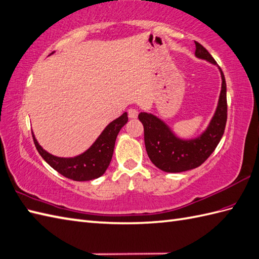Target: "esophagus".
I'll use <instances>...</instances> for the list:
<instances>
[{"label": "esophagus", "instance_id": "obj_1", "mask_svg": "<svg viewBox=\"0 0 259 259\" xmlns=\"http://www.w3.org/2000/svg\"><path fill=\"white\" fill-rule=\"evenodd\" d=\"M137 115H139V111L136 108H130L128 110V117L130 118H136Z\"/></svg>", "mask_w": 259, "mask_h": 259}]
</instances>
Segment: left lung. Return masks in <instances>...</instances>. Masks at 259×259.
Here are the masks:
<instances>
[{"label": "left lung", "mask_w": 259, "mask_h": 259, "mask_svg": "<svg viewBox=\"0 0 259 259\" xmlns=\"http://www.w3.org/2000/svg\"><path fill=\"white\" fill-rule=\"evenodd\" d=\"M195 55L216 65V61L202 44L195 42ZM222 90L214 116L209 125L196 139L182 140L177 137L162 119L153 114L142 112L139 119L144 126V141L149 159L166 173H181L196 168L215 151L223 137L227 120L226 81L223 71Z\"/></svg>", "instance_id": "left-lung-1"}]
</instances>
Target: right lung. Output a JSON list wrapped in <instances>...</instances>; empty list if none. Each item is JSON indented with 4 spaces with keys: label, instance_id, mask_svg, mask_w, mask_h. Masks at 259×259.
<instances>
[{
    "label": "right lung",
    "instance_id": "obj_1",
    "mask_svg": "<svg viewBox=\"0 0 259 259\" xmlns=\"http://www.w3.org/2000/svg\"><path fill=\"white\" fill-rule=\"evenodd\" d=\"M127 120V113H123V115L106 126L88 151L75 157H57L48 153L38 144L32 133L33 141L45 162L61 175L76 182L92 181L105 173L111 163L117 134Z\"/></svg>",
    "mask_w": 259,
    "mask_h": 259
}]
</instances>
